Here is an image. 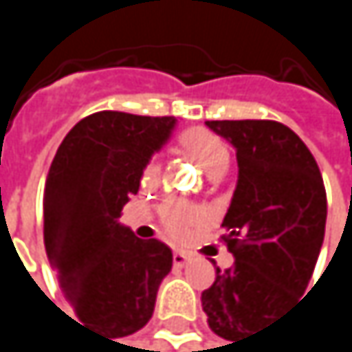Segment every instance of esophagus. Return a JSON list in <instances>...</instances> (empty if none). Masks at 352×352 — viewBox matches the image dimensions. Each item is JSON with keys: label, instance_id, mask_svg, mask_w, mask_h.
Wrapping results in <instances>:
<instances>
[{"label": "esophagus", "instance_id": "esophagus-1", "mask_svg": "<svg viewBox=\"0 0 352 352\" xmlns=\"http://www.w3.org/2000/svg\"><path fill=\"white\" fill-rule=\"evenodd\" d=\"M189 261H191V256H189L187 252H183V250H175V252H173V265H175V267H185Z\"/></svg>", "mask_w": 352, "mask_h": 352}]
</instances>
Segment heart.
<instances>
[{"mask_svg":"<svg viewBox=\"0 0 352 352\" xmlns=\"http://www.w3.org/2000/svg\"><path fill=\"white\" fill-rule=\"evenodd\" d=\"M179 144L210 177L216 173H224L230 165L228 144L218 134L206 128H191L183 132L179 138ZM159 177H161V165L157 161H151L142 171V185L153 187L159 181ZM159 216H161V224L165 232L177 241L191 234V230L201 226L206 220L199 210L183 201H175V199L165 201L159 210Z\"/></svg>","mask_w":352,"mask_h":352,"instance_id":"b5f03b06","label":"heart"}]
</instances>
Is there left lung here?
I'll return each mask as SVG.
<instances>
[{"instance_id": "obj_1", "label": "left lung", "mask_w": 352, "mask_h": 352, "mask_svg": "<svg viewBox=\"0 0 352 352\" xmlns=\"http://www.w3.org/2000/svg\"><path fill=\"white\" fill-rule=\"evenodd\" d=\"M236 148L239 181L224 216L230 269L201 294L210 328L252 336L302 296L312 279L326 226V189L302 138L273 120H212Z\"/></svg>"}]
</instances>
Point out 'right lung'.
Masks as SVG:
<instances>
[{
	"label": "right lung",
	"instance_id": "add662e5",
	"mask_svg": "<svg viewBox=\"0 0 352 352\" xmlns=\"http://www.w3.org/2000/svg\"><path fill=\"white\" fill-rule=\"evenodd\" d=\"M175 122L91 113L65 136L46 177L48 261L79 322L109 338L134 334L153 318L159 285L173 265L169 246L134 236L118 218Z\"/></svg>",
	"mask_w": 352,
	"mask_h": 352
}]
</instances>
